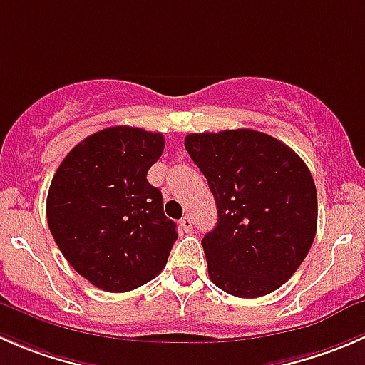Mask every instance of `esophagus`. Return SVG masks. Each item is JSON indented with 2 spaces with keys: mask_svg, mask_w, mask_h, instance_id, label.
Returning a JSON list of instances; mask_svg holds the SVG:
<instances>
[{
  "mask_svg": "<svg viewBox=\"0 0 365 365\" xmlns=\"http://www.w3.org/2000/svg\"><path fill=\"white\" fill-rule=\"evenodd\" d=\"M180 226H182V230L185 233H190L192 232V217H189V215H185V217L180 221Z\"/></svg>",
  "mask_w": 365,
  "mask_h": 365,
  "instance_id": "1",
  "label": "esophagus"
}]
</instances>
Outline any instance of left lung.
<instances>
[{"mask_svg": "<svg viewBox=\"0 0 365 365\" xmlns=\"http://www.w3.org/2000/svg\"><path fill=\"white\" fill-rule=\"evenodd\" d=\"M185 150L217 205V225L201 240L210 280L237 298L277 291L316 237L317 190L307 164L247 128L190 133Z\"/></svg>", "mask_w": 365, "mask_h": 365, "instance_id": "left-lung-1", "label": "left lung"}]
</instances>
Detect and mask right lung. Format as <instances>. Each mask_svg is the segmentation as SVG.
<instances>
[{
  "mask_svg": "<svg viewBox=\"0 0 365 365\" xmlns=\"http://www.w3.org/2000/svg\"><path fill=\"white\" fill-rule=\"evenodd\" d=\"M164 140L143 128H105L76 144L53 176L49 232L74 271L101 291L153 280L178 239L162 192L146 178Z\"/></svg>",
  "mask_w": 365,
  "mask_h": 365,
  "instance_id": "obj_1",
  "label": "right lung"
}]
</instances>
